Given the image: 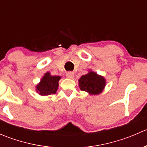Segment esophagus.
Wrapping results in <instances>:
<instances>
[{"label": "esophagus", "instance_id": "obj_1", "mask_svg": "<svg viewBox=\"0 0 147 147\" xmlns=\"http://www.w3.org/2000/svg\"><path fill=\"white\" fill-rule=\"evenodd\" d=\"M66 77L67 78H74V72H67L66 73Z\"/></svg>", "mask_w": 147, "mask_h": 147}]
</instances>
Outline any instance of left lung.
Segmentation results:
<instances>
[{"instance_id":"obj_1","label":"left lung","mask_w":147,"mask_h":147,"mask_svg":"<svg viewBox=\"0 0 147 147\" xmlns=\"http://www.w3.org/2000/svg\"><path fill=\"white\" fill-rule=\"evenodd\" d=\"M105 84V78L94 72H90L87 75H82L79 80L80 90L91 94H98L101 93Z\"/></svg>"}]
</instances>
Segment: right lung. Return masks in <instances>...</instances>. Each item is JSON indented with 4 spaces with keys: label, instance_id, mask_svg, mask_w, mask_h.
Masks as SVG:
<instances>
[{
    "label": "right lung",
    "instance_id": "obj_1",
    "mask_svg": "<svg viewBox=\"0 0 147 147\" xmlns=\"http://www.w3.org/2000/svg\"><path fill=\"white\" fill-rule=\"evenodd\" d=\"M60 79V76H52L49 72H47L41 80L40 82L37 85V92L42 96L55 94Z\"/></svg>",
    "mask_w": 147,
    "mask_h": 147
}]
</instances>
